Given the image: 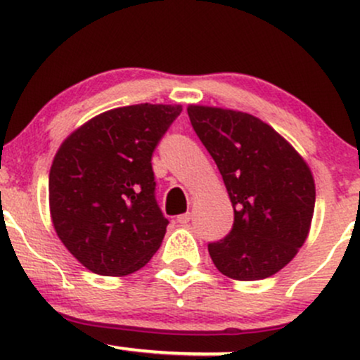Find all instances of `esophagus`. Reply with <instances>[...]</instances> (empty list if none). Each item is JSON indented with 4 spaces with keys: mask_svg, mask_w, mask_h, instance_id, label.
<instances>
[{
    "mask_svg": "<svg viewBox=\"0 0 360 360\" xmlns=\"http://www.w3.org/2000/svg\"><path fill=\"white\" fill-rule=\"evenodd\" d=\"M192 216L191 212H185V214H180V216H176V223H179L180 226H187L188 223H191Z\"/></svg>",
    "mask_w": 360,
    "mask_h": 360,
    "instance_id": "34e87169",
    "label": "esophagus"
}]
</instances>
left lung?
<instances>
[{
  "label": "left lung",
  "mask_w": 360,
  "mask_h": 360,
  "mask_svg": "<svg viewBox=\"0 0 360 360\" xmlns=\"http://www.w3.org/2000/svg\"><path fill=\"white\" fill-rule=\"evenodd\" d=\"M187 112L234 209L231 231L209 245L214 265L234 281L274 276L297 255L309 234L316 199L309 165L255 115L193 103Z\"/></svg>",
  "instance_id": "obj_1"
}]
</instances>
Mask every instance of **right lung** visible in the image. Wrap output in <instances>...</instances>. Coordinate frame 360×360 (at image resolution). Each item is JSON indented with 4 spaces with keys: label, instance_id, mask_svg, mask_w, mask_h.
<instances>
[{
    "label": "right lung",
    "instance_id": "right-lung-1",
    "mask_svg": "<svg viewBox=\"0 0 360 360\" xmlns=\"http://www.w3.org/2000/svg\"><path fill=\"white\" fill-rule=\"evenodd\" d=\"M181 105L137 103L95 115L63 141L49 172L59 240L83 267L122 277L151 260L168 221L155 199L151 156Z\"/></svg>",
    "mask_w": 360,
    "mask_h": 360
}]
</instances>
